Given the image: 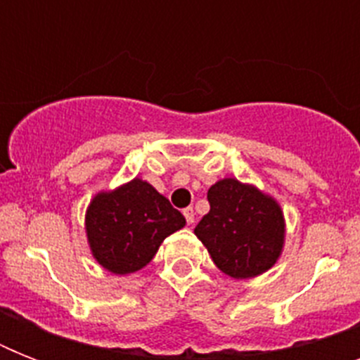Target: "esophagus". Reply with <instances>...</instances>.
Masks as SVG:
<instances>
[{"label":"esophagus","instance_id":"34e87169","mask_svg":"<svg viewBox=\"0 0 360 360\" xmlns=\"http://www.w3.org/2000/svg\"><path fill=\"white\" fill-rule=\"evenodd\" d=\"M183 214H185L186 224H194V209L186 207L185 211H183Z\"/></svg>","mask_w":360,"mask_h":360}]
</instances>
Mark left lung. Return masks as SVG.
I'll use <instances>...</instances> for the list:
<instances>
[{"mask_svg":"<svg viewBox=\"0 0 360 360\" xmlns=\"http://www.w3.org/2000/svg\"><path fill=\"white\" fill-rule=\"evenodd\" d=\"M209 213L194 228L214 265L231 278H254L278 262L285 239L280 203L236 177L207 191Z\"/></svg>","mask_w":360,"mask_h":360,"instance_id":"1","label":"left lung"}]
</instances>
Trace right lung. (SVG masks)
<instances>
[{
  "label": "right lung",
  "mask_w": 360,
  "mask_h": 360,
  "mask_svg": "<svg viewBox=\"0 0 360 360\" xmlns=\"http://www.w3.org/2000/svg\"><path fill=\"white\" fill-rule=\"evenodd\" d=\"M186 224L168 198L134 177L115 191H101L86 211V236L98 265L130 274L151 262L162 240Z\"/></svg>",
  "instance_id": "obj_1"
}]
</instances>
